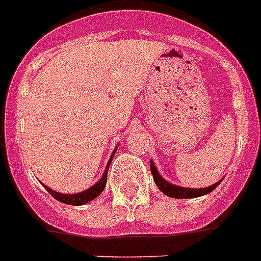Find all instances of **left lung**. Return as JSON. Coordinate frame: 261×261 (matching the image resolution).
I'll use <instances>...</instances> for the list:
<instances>
[{
	"instance_id": "left-lung-1",
	"label": "left lung",
	"mask_w": 261,
	"mask_h": 261,
	"mask_svg": "<svg viewBox=\"0 0 261 261\" xmlns=\"http://www.w3.org/2000/svg\"><path fill=\"white\" fill-rule=\"evenodd\" d=\"M150 170H151V174L154 177V182L158 186V189L161 192L166 194L169 197H173V198H194V197H200L207 194V193L213 192V190L219 186V184L221 182L220 179L219 182H216L215 185L207 186V188H202V189H190V188H182V186L173 185L170 182H167L166 179L162 178V175H160L156 167L154 166L152 161L150 162Z\"/></svg>"
}]
</instances>
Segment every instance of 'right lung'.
Here are the masks:
<instances>
[{
  "instance_id": "add662e5",
  "label": "right lung",
  "mask_w": 261,
  "mask_h": 261,
  "mask_svg": "<svg viewBox=\"0 0 261 261\" xmlns=\"http://www.w3.org/2000/svg\"><path fill=\"white\" fill-rule=\"evenodd\" d=\"M115 152H116V149L114 150V152H112L111 158H110L109 164H107V167H106L105 173H103V175H101V178L99 179V181H97L94 186H91L90 189L84 190V192L76 193V194H63V193L55 192V190H52L50 188H48V186H45V185H44V188L48 190V193H49L50 196L54 197V198H56L57 201L63 202V204H68V205L87 204V202H90V201H92L94 198H96V197L99 196V194L103 192V189L106 188V184H107V173H109V167H110V164H111V161H112V158H114V154H115Z\"/></svg>"
}]
</instances>
